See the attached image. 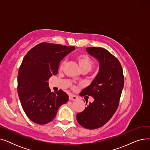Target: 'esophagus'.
Wrapping results in <instances>:
<instances>
[{
	"instance_id": "esophagus-1",
	"label": "esophagus",
	"mask_w": 150,
	"mask_h": 150,
	"mask_svg": "<svg viewBox=\"0 0 150 150\" xmlns=\"http://www.w3.org/2000/svg\"><path fill=\"white\" fill-rule=\"evenodd\" d=\"M78 98V97L76 96L73 95V94H70L69 95V100H75Z\"/></svg>"
}]
</instances>
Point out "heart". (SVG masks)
<instances>
[{
  "label": "heart",
  "instance_id": "1",
  "mask_svg": "<svg viewBox=\"0 0 150 150\" xmlns=\"http://www.w3.org/2000/svg\"><path fill=\"white\" fill-rule=\"evenodd\" d=\"M76 60L78 62V66H79L81 70H86L89 72V71L91 70L92 67H93V61L87 54H81L78 55V56H77L76 58ZM65 63H66L65 61H62L59 66L60 70H62L63 67H64Z\"/></svg>",
  "mask_w": 150,
  "mask_h": 150
}]
</instances>
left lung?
<instances>
[{
    "instance_id": "1",
    "label": "left lung",
    "mask_w": 150,
    "mask_h": 150,
    "mask_svg": "<svg viewBox=\"0 0 150 150\" xmlns=\"http://www.w3.org/2000/svg\"><path fill=\"white\" fill-rule=\"evenodd\" d=\"M86 51L98 61L99 72L91 85L80 93L81 96H92L94 101L76 114V120L83 127L93 129L103 127L115 112L123 88L124 76L119 61L105 49L88 47Z\"/></svg>"
}]
</instances>
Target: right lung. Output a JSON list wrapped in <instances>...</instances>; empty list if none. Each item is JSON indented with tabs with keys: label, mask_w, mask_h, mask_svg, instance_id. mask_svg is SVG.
Masks as SVG:
<instances>
[{
	"label": "right lung",
	"mask_w": 150,
	"mask_h": 150,
	"mask_svg": "<svg viewBox=\"0 0 150 150\" xmlns=\"http://www.w3.org/2000/svg\"><path fill=\"white\" fill-rule=\"evenodd\" d=\"M75 47L48 42L36 45L23 58L18 76V93L22 107L35 123L52 122L69 96L62 90L52 92L48 80L58 73L60 61Z\"/></svg>",
	"instance_id": "right-lung-1"
}]
</instances>
